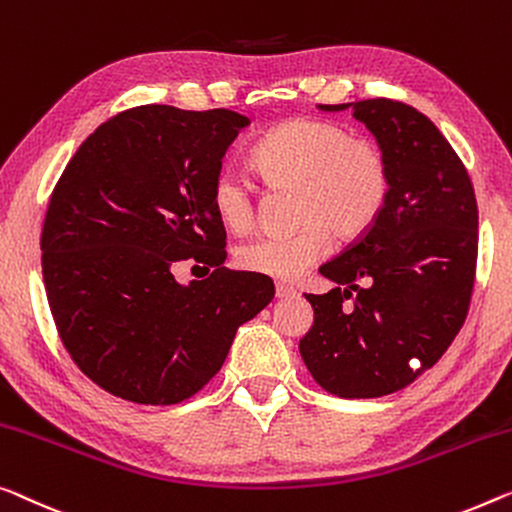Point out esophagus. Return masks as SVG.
I'll return each mask as SVG.
<instances>
[{
	"label": "esophagus",
	"instance_id": "obj_1",
	"mask_svg": "<svg viewBox=\"0 0 512 512\" xmlns=\"http://www.w3.org/2000/svg\"><path fill=\"white\" fill-rule=\"evenodd\" d=\"M276 296L278 299H294V296H299V292H296L292 285H282V282H278Z\"/></svg>",
	"mask_w": 512,
	"mask_h": 512
}]
</instances>
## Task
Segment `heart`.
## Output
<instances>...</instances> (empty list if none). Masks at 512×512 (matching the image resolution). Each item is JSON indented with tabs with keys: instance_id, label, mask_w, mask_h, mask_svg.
Listing matches in <instances>:
<instances>
[{
	"instance_id": "obj_1",
	"label": "heart",
	"mask_w": 512,
	"mask_h": 512,
	"mask_svg": "<svg viewBox=\"0 0 512 512\" xmlns=\"http://www.w3.org/2000/svg\"><path fill=\"white\" fill-rule=\"evenodd\" d=\"M250 165L266 186L296 188V220L303 225L294 234H262L236 248V266L266 278H301L326 255L329 232L340 241L361 239L391 195L384 149L326 119L301 117L271 128L250 151ZM209 202L227 232L246 234L255 225V188L241 174L218 172Z\"/></svg>"
}]
</instances>
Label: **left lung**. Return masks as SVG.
<instances>
[{"mask_svg":"<svg viewBox=\"0 0 512 512\" xmlns=\"http://www.w3.org/2000/svg\"><path fill=\"white\" fill-rule=\"evenodd\" d=\"M319 108H352L370 128L391 165V195L368 234L319 266L338 287L305 294L315 324L299 352L324 391L381 398L432 368L467 319L476 195L455 149L411 105L370 98Z\"/></svg>","mask_w":512,"mask_h":512,"instance_id":"1","label":"left lung"}]
</instances>
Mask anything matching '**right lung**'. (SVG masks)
<instances>
[{"mask_svg": "<svg viewBox=\"0 0 512 512\" xmlns=\"http://www.w3.org/2000/svg\"><path fill=\"white\" fill-rule=\"evenodd\" d=\"M248 117L140 105L68 160L41 232L43 282L75 365L121 400L177 404L223 368L236 329L271 303V278L225 269L211 181ZM183 258L213 268L179 286Z\"/></svg>", "mask_w": 512, "mask_h": 512, "instance_id": "right-lung-1", "label": "right lung"}]
</instances>
